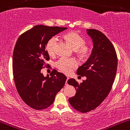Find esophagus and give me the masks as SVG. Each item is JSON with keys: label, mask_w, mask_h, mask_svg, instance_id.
I'll return each mask as SVG.
<instances>
[{"label": "esophagus", "mask_w": 130, "mask_h": 130, "mask_svg": "<svg viewBox=\"0 0 130 130\" xmlns=\"http://www.w3.org/2000/svg\"><path fill=\"white\" fill-rule=\"evenodd\" d=\"M69 77H67V79H66V85H68V80H69Z\"/></svg>", "instance_id": "obj_1"}]
</instances>
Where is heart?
<instances>
[{
  "label": "heart",
  "mask_w": 130,
  "mask_h": 130,
  "mask_svg": "<svg viewBox=\"0 0 130 130\" xmlns=\"http://www.w3.org/2000/svg\"><path fill=\"white\" fill-rule=\"evenodd\" d=\"M66 39L69 44L76 50V53L81 56H86L89 52V48L85 45V41L81 36L75 32L68 33L66 35ZM58 41L57 36H53L49 39L46 44V51L48 54L53 56L55 54L56 44ZM59 70L69 74L73 72L78 66V62L74 58L61 57L55 64Z\"/></svg>",
  "instance_id": "obj_1"
}]
</instances>
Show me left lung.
Here are the masks:
<instances>
[{
    "instance_id": "left-lung-1",
    "label": "left lung",
    "mask_w": 130,
    "mask_h": 130,
    "mask_svg": "<svg viewBox=\"0 0 130 130\" xmlns=\"http://www.w3.org/2000/svg\"><path fill=\"white\" fill-rule=\"evenodd\" d=\"M93 40L91 54L86 62L77 69V74L86 79L79 84L69 79V85L76 89L74 96L69 98L71 105L81 113H87L97 108L107 97L114 83L117 70L116 51L109 39L101 32L87 29Z\"/></svg>"
}]
</instances>
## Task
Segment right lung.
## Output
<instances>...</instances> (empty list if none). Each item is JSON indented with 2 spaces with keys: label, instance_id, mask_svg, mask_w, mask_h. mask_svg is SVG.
<instances>
[{
  "label": "right lung",
  "instance_id": "add662e5",
  "mask_svg": "<svg viewBox=\"0 0 130 130\" xmlns=\"http://www.w3.org/2000/svg\"><path fill=\"white\" fill-rule=\"evenodd\" d=\"M67 29L37 25L21 34L16 42L12 60L15 85L22 100L33 109L48 108L65 85L67 77L62 73L53 69L45 77L41 71L49 60L47 41Z\"/></svg>",
  "mask_w": 130,
  "mask_h": 130
}]
</instances>
